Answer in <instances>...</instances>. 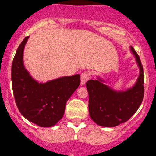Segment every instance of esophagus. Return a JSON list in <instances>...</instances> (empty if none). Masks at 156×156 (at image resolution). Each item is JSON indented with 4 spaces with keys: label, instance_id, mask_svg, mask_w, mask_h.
<instances>
[{
    "label": "esophagus",
    "instance_id": "34e87169",
    "mask_svg": "<svg viewBox=\"0 0 156 156\" xmlns=\"http://www.w3.org/2000/svg\"><path fill=\"white\" fill-rule=\"evenodd\" d=\"M90 78V74L88 72H84L81 75V84L84 85L85 83Z\"/></svg>",
    "mask_w": 156,
    "mask_h": 156
}]
</instances>
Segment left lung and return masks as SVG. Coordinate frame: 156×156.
Segmentation results:
<instances>
[{
  "label": "left lung",
  "instance_id": "obj_1",
  "mask_svg": "<svg viewBox=\"0 0 156 156\" xmlns=\"http://www.w3.org/2000/svg\"><path fill=\"white\" fill-rule=\"evenodd\" d=\"M140 69L139 77L133 87L126 90H115L105 84L100 77L86 83L89 94V114L100 126L112 127L126 122L137 111L144 95V69L139 56L130 47Z\"/></svg>",
  "mask_w": 156,
  "mask_h": 156
}]
</instances>
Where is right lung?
<instances>
[{
	"label": "right lung",
	"mask_w": 156,
	"mask_h": 156,
	"mask_svg": "<svg viewBox=\"0 0 156 156\" xmlns=\"http://www.w3.org/2000/svg\"><path fill=\"white\" fill-rule=\"evenodd\" d=\"M29 36L16 50L12 63V91L20 113L42 127L54 126L65 112L66 104L81 83L80 75L38 82L25 68L23 52Z\"/></svg>",
	"instance_id": "1"
}]
</instances>
